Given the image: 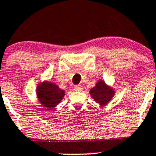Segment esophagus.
<instances>
[{"instance_id":"1","label":"esophagus","mask_w":156,"mask_h":156,"mask_svg":"<svg viewBox=\"0 0 156 156\" xmlns=\"http://www.w3.org/2000/svg\"><path fill=\"white\" fill-rule=\"evenodd\" d=\"M74 90H75V91H81L83 90V87L81 85H75V87H74Z\"/></svg>"}]
</instances>
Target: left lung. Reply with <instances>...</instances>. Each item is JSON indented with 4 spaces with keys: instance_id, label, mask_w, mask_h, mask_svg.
Masks as SVG:
<instances>
[{
    "instance_id": "obj_1",
    "label": "left lung",
    "mask_w": 156,
    "mask_h": 156,
    "mask_svg": "<svg viewBox=\"0 0 156 156\" xmlns=\"http://www.w3.org/2000/svg\"><path fill=\"white\" fill-rule=\"evenodd\" d=\"M90 94L94 101L101 106H104L112 99L113 96L115 95V90L113 88L106 85L104 81L101 80L98 81L95 87L90 89Z\"/></svg>"
}]
</instances>
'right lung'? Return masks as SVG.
Returning a JSON list of instances; mask_svg holds the SVG:
<instances>
[{"label": "right lung", "instance_id": "right-lung-1", "mask_svg": "<svg viewBox=\"0 0 156 156\" xmlns=\"http://www.w3.org/2000/svg\"><path fill=\"white\" fill-rule=\"evenodd\" d=\"M37 97L39 102L46 109H51L57 106L65 96V91L54 83L44 81L37 87Z\"/></svg>", "mask_w": 156, "mask_h": 156}]
</instances>
